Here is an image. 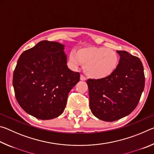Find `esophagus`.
I'll list each match as a JSON object with an SVG mask.
<instances>
[{"label":"esophagus","mask_w":154,"mask_h":154,"mask_svg":"<svg viewBox=\"0 0 154 154\" xmlns=\"http://www.w3.org/2000/svg\"><path fill=\"white\" fill-rule=\"evenodd\" d=\"M80 79L82 81H85V79H86V78L85 77V76H83V75H81L80 76Z\"/></svg>","instance_id":"obj_1"}]
</instances>
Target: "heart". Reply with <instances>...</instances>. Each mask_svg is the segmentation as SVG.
I'll return each mask as SVG.
<instances>
[{
  "label": "heart",
  "mask_w": 154,
  "mask_h": 154,
  "mask_svg": "<svg viewBox=\"0 0 154 154\" xmlns=\"http://www.w3.org/2000/svg\"><path fill=\"white\" fill-rule=\"evenodd\" d=\"M70 60L75 64H83V70L93 79H104L113 73L119 64L116 51L104 47H90L80 49L77 56L72 54Z\"/></svg>",
  "instance_id": "1"
}]
</instances>
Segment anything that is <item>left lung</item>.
Segmentation results:
<instances>
[{
    "mask_svg": "<svg viewBox=\"0 0 154 154\" xmlns=\"http://www.w3.org/2000/svg\"><path fill=\"white\" fill-rule=\"evenodd\" d=\"M120 56L118 68L104 79L87 81L90 108L96 118L113 122L131 113L137 107L145 87L141 61L126 51H117Z\"/></svg>",
    "mask_w": 154,
    "mask_h": 154,
    "instance_id": "left-lung-1",
    "label": "left lung"
}]
</instances>
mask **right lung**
I'll return each mask as SVG.
<instances>
[{"mask_svg":"<svg viewBox=\"0 0 154 154\" xmlns=\"http://www.w3.org/2000/svg\"><path fill=\"white\" fill-rule=\"evenodd\" d=\"M64 45L42 41L18 59L13 77L15 98L27 113L51 119L63 113L69 93L79 82L80 73L67 66Z\"/></svg>","mask_w":154,"mask_h":154,"instance_id":"obj_1","label":"right lung"}]
</instances>
